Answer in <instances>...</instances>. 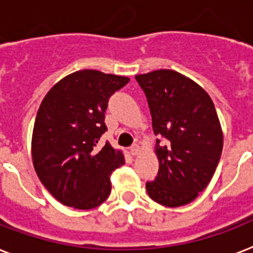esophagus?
<instances>
[{
	"instance_id": "esophagus-1",
	"label": "esophagus",
	"mask_w": 253,
	"mask_h": 253,
	"mask_svg": "<svg viewBox=\"0 0 253 253\" xmlns=\"http://www.w3.org/2000/svg\"><path fill=\"white\" fill-rule=\"evenodd\" d=\"M130 153L132 156H137L139 153H140V147H139L137 144H133L132 147L130 148Z\"/></svg>"
}]
</instances>
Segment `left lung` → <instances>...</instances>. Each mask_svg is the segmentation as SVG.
<instances>
[{
    "label": "left lung",
    "mask_w": 253,
    "mask_h": 253,
    "mask_svg": "<svg viewBox=\"0 0 253 253\" xmlns=\"http://www.w3.org/2000/svg\"><path fill=\"white\" fill-rule=\"evenodd\" d=\"M151 109L160 162L145 188L152 200L176 208L190 204L213 178L222 153L223 132L214 104L196 82L174 70L136 75Z\"/></svg>",
    "instance_id": "left-lung-1"
}]
</instances>
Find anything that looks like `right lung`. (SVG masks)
Wrapping results in <instances>:
<instances>
[{"label":"right lung","mask_w":253,"mask_h":253,"mask_svg":"<svg viewBox=\"0 0 253 253\" xmlns=\"http://www.w3.org/2000/svg\"><path fill=\"white\" fill-rule=\"evenodd\" d=\"M130 78L79 70L57 82L41 101L31 153L45 188L63 205L88 211L112 191L110 175L125 155L110 143L97 147L106 131L108 100Z\"/></svg>","instance_id":"add662e5"}]
</instances>
